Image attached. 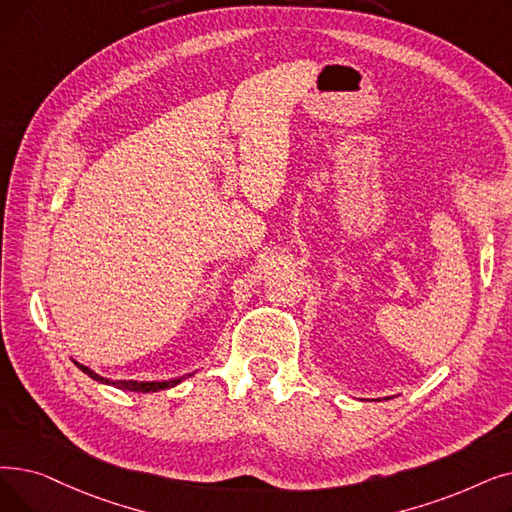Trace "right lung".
Segmentation results:
<instances>
[{
  "label": "right lung",
  "instance_id": "1",
  "mask_svg": "<svg viewBox=\"0 0 512 512\" xmlns=\"http://www.w3.org/2000/svg\"><path fill=\"white\" fill-rule=\"evenodd\" d=\"M75 364H77L79 370H83L87 376H92V379L98 381V383L113 385V387L125 389V391H138V393H154V391H161V389H169V387H175L177 383H182L186 379V376H180V379H173V381H110V379H104V376L96 374L94 370H90L79 362H75Z\"/></svg>",
  "mask_w": 512,
  "mask_h": 512
}]
</instances>
